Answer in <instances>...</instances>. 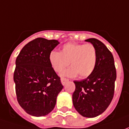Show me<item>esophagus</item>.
Masks as SVG:
<instances>
[{"label": "esophagus", "mask_w": 129, "mask_h": 129, "mask_svg": "<svg viewBox=\"0 0 129 129\" xmlns=\"http://www.w3.org/2000/svg\"><path fill=\"white\" fill-rule=\"evenodd\" d=\"M61 84L63 86H64L65 84L67 83L68 81V79L66 78H63V77H62L61 78Z\"/></svg>", "instance_id": "esophagus-1"}]
</instances>
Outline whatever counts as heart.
<instances>
[{
  "label": "heart",
  "mask_w": 129,
  "mask_h": 129,
  "mask_svg": "<svg viewBox=\"0 0 129 129\" xmlns=\"http://www.w3.org/2000/svg\"><path fill=\"white\" fill-rule=\"evenodd\" d=\"M97 60V50L91 43L77 44L68 43L63 45L61 52L53 50L49 54V61L56 73H61L70 63L71 68L63 75L85 78L94 71Z\"/></svg>",
  "instance_id": "heart-1"
}]
</instances>
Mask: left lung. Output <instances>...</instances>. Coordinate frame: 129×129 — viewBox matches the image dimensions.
Instances as JSON below:
<instances>
[{
	"label": "left lung",
	"mask_w": 129,
	"mask_h": 129,
	"mask_svg": "<svg viewBox=\"0 0 129 129\" xmlns=\"http://www.w3.org/2000/svg\"><path fill=\"white\" fill-rule=\"evenodd\" d=\"M97 50V60L92 73L86 79L74 81V107L86 117H95L106 111L113 98L116 69L111 51L102 42L92 38L85 40Z\"/></svg>",
	"instance_id": "8db88e82"
}]
</instances>
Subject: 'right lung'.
Here are the masks:
<instances>
[{"instance_id": "1", "label": "right lung", "mask_w": 129, "mask_h": 129, "mask_svg": "<svg viewBox=\"0 0 129 129\" xmlns=\"http://www.w3.org/2000/svg\"><path fill=\"white\" fill-rule=\"evenodd\" d=\"M59 43L56 40L37 38L24 46L16 59L14 81L17 100L32 116L50 113L63 88L49 61V54Z\"/></svg>"}]
</instances>
